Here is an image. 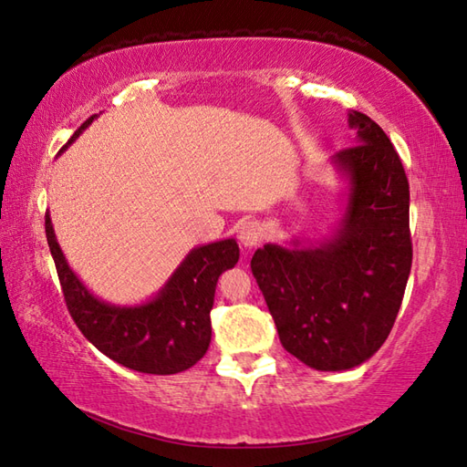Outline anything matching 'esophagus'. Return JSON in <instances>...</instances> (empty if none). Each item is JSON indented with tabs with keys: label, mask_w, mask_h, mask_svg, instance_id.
<instances>
[{
	"label": "esophagus",
	"mask_w": 467,
	"mask_h": 467,
	"mask_svg": "<svg viewBox=\"0 0 467 467\" xmlns=\"http://www.w3.org/2000/svg\"><path fill=\"white\" fill-rule=\"evenodd\" d=\"M237 240L244 245V248H256L264 242V230L258 222H244L240 225V234H237Z\"/></svg>",
	"instance_id": "obj_1"
}]
</instances>
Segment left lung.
Returning <instances> with one entry per match:
<instances>
[{
  "mask_svg": "<svg viewBox=\"0 0 467 467\" xmlns=\"http://www.w3.org/2000/svg\"><path fill=\"white\" fill-rule=\"evenodd\" d=\"M356 146L331 156L343 181L341 213L329 234L266 244L252 275L283 348L321 372L370 359L397 319L410 275L409 181L382 128L348 113Z\"/></svg>",
  "mask_w": 467,
  "mask_h": 467,
  "instance_id": "obj_1",
  "label": "left lung"
}]
</instances>
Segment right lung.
<instances>
[{
    "label": "right lung",
    "instance_id": "1",
    "mask_svg": "<svg viewBox=\"0 0 467 467\" xmlns=\"http://www.w3.org/2000/svg\"><path fill=\"white\" fill-rule=\"evenodd\" d=\"M91 116L68 148L93 124ZM65 148L60 154L65 152ZM47 240L57 264L68 313L93 346L113 362L142 374H179L195 366L211 343L217 280L240 260L234 237L192 248L158 293L138 305H113L95 296L68 266L47 213Z\"/></svg>",
    "mask_w": 467,
    "mask_h": 467
}]
</instances>
